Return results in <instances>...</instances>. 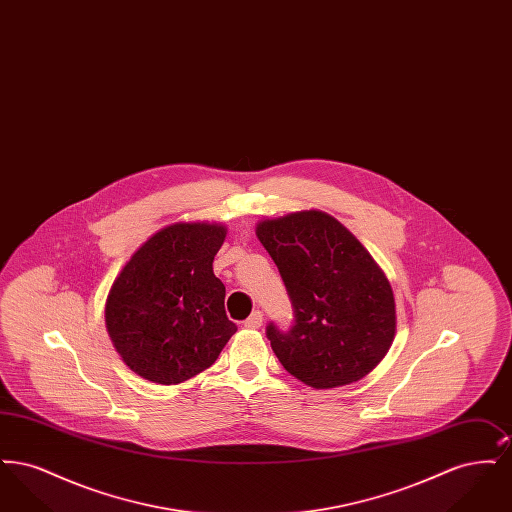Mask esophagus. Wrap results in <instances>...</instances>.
Segmentation results:
<instances>
[{
    "label": "esophagus",
    "mask_w": 512,
    "mask_h": 512,
    "mask_svg": "<svg viewBox=\"0 0 512 512\" xmlns=\"http://www.w3.org/2000/svg\"><path fill=\"white\" fill-rule=\"evenodd\" d=\"M261 324H263V313H261V311L251 313V317L247 318L244 322L245 328H251V330L261 328Z\"/></svg>",
    "instance_id": "1"
}]
</instances>
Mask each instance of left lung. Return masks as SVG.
Segmentation results:
<instances>
[{
  "instance_id": "left-lung-1",
  "label": "left lung",
  "mask_w": 512,
  "mask_h": 512,
  "mask_svg": "<svg viewBox=\"0 0 512 512\" xmlns=\"http://www.w3.org/2000/svg\"><path fill=\"white\" fill-rule=\"evenodd\" d=\"M255 234L280 270L295 324L267 336L282 366L315 390L359 382L390 351V280L340 220L305 209L257 222Z\"/></svg>"
}]
</instances>
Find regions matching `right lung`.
I'll list each match as a JSON object with an SVG mask.
<instances>
[{
	"mask_svg": "<svg viewBox=\"0 0 512 512\" xmlns=\"http://www.w3.org/2000/svg\"><path fill=\"white\" fill-rule=\"evenodd\" d=\"M226 232L220 222H172L117 274L105 301L107 334L124 365L144 380L176 386L194 378L238 330L213 272Z\"/></svg>",
	"mask_w": 512,
	"mask_h": 512,
	"instance_id": "right-lung-1",
	"label": "right lung"
}]
</instances>
